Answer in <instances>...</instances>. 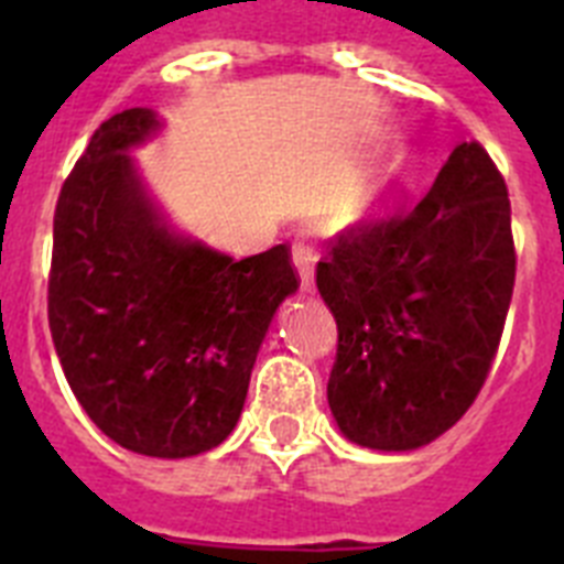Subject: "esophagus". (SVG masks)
<instances>
[{"mask_svg": "<svg viewBox=\"0 0 564 564\" xmlns=\"http://www.w3.org/2000/svg\"><path fill=\"white\" fill-rule=\"evenodd\" d=\"M293 265H296L302 291H311L313 268H316V251H313V248H307L305 242H296V251H293Z\"/></svg>", "mask_w": 564, "mask_h": 564, "instance_id": "1", "label": "esophagus"}]
</instances>
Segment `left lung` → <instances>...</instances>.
Wrapping results in <instances>:
<instances>
[{
    "label": "left lung",
    "mask_w": 564,
    "mask_h": 564,
    "mask_svg": "<svg viewBox=\"0 0 564 564\" xmlns=\"http://www.w3.org/2000/svg\"><path fill=\"white\" fill-rule=\"evenodd\" d=\"M511 203L480 143H457L412 212L338 234L316 285L338 327L327 403L347 441L421 449L475 403L514 293Z\"/></svg>",
    "instance_id": "8db88e82"
}]
</instances>
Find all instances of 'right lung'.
Listing matches in <instances>:
<instances>
[{
  "label": "right lung",
  "instance_id": "right-lung-1",
  "mask_svg": "<svg viewBox=\"0 0 564 564\" xmlns=\"http://www.w3.org/2000/svg\"><path fill=\"white\" fill-rule=\"evenodd\" d=\"M161 129L149 107L112 115L64 181L47 316L89 421L123 449L177 460L231 435L299 282L285 246L237 262L166 220L129 154Z\"/></svg>",
  "mask_w": 564,
  "mask_h": 564
}]
</instances>
